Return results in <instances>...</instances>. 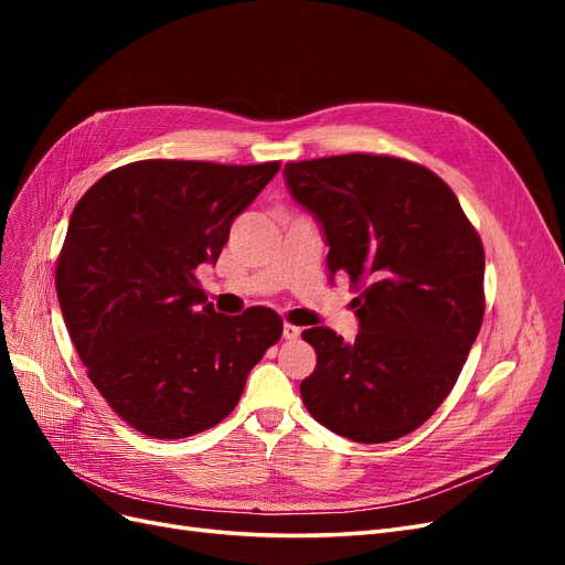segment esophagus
Returning a JSON list of instances; mask_svg holds the SVG:
<instances>
[{
	"label": "esophagus",
	"mask_w": 565,
	"mask_h": 565,
	"mask_svg": "<svg viewBox=\"0 0 565 565\" xmlns=\"http://www.w3.org/2000/svg\"><path fill=\"white\" fill-rule=\"evenodd\" d=\"M301 334V330L297 328V324H292V322H285L282 324V337L285 339H297Z\"/></svg>",
	"instance_id": "1"
}]
</instances>
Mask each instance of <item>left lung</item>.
Returning <instances> with one entry per match:
<instances>
[{
  "instance_id": "1",
  "label": "left lung",
  "mask_w": 565,
  "mask_h": 565,
  "mask_svg": "<svg viewBox=\"0 0 565 565\" xmlns=\"http://www.w3.org/2000/svg\"><path fill=\"white\" fill-rule=\"evenodd\" d=\"M285 183L322 226L330 280L363 287L353 341L303 330L316 349L301 382L311 417L355 443L415 431L446 401L483 322L481 237L429 169L388 156L287 162Z\"/></svg>"
}]
</instances>
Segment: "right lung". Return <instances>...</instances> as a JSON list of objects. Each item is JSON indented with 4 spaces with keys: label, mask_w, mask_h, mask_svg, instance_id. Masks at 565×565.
<instances>
[{
    "label": "right lung",
    "mask_w": 565,
    "mask_h": 565,
    "mask_svg": "<svg viewBox=\"0 0 565 565\" xmlns=\"http://www.w3.org/2000/svg\"><path fill=\"white\" fill-rule=\"evenodd\" d=\"M278 169L141 160L75 204L56 266L63 320L92 384L136 431L164 440L218 424L280 339L276 311L221 316L195 278Z\"/></svg>",
    "instance_id": "obj_1"
}]
</instances>
